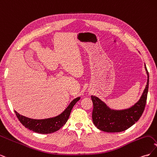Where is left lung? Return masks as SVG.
I'll list each match as a JSON object with an SVG mask.
<instances>
[{
    "label": "left lung",
    "instance_id": "8db88e82",
    "mask_svg": "<svg viewBox=\"0 0 157 157\" xmlns=\"http://www.w3.org/2000/svg\"><path fill=\"white\" fill-rule=\"evenodd\" d=\"M145 68L148 76L146 87L140 100L132 107L121 111L111 110L98 98L91 96L94 105L92 121L98 129L105 132H121L140 119L145 107L149 88V72L146 66Z\"/></svg>",
    "mask_w": 157,
    "mask_h": 157
}]
</instances>
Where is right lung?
Here are the masks:
<instances>
[{"instance_id": "right-lung-1", "label": "right lung", "mask_w": 157, "mask_h": 157, "mask_svg": "<svg viewBox=\"0 0 157 157\" xmlns=\"http://www.w3.org/2000/svg\"><path fill=\"white\" fill-rule=\"evenodd\" d=\"M80 99V98L75 99L71 102L69 105L59 115L54 118H46V119H33L22 116L15 111L16 115L21 124L28 129L39 134H50L58 131L67 122L69 117L71 110Z\"/></svg>"}]
</instances>
